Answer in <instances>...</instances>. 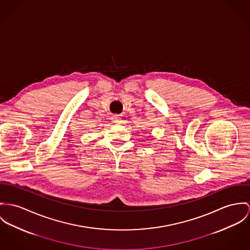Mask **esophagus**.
Segmentation results:
<instances>
[{"instance_id":"obj_1","label":"esophagus","mask_w":250,"mask_h":250,"mask_svg":"<svg viewBox=\"0 0 250 250\" xmlns=\"http://www.w3.org/2000/svg\"><path fill=\"white\" fill-rule=\"evenodd\" d=\"M112 122L115 124H121L122 123V118L119 115L112 116Z\"/></svg>"}]
</instances>
